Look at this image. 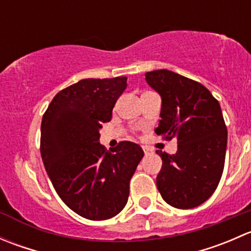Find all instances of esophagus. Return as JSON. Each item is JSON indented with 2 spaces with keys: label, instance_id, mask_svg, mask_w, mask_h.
Segmentation results:
<instances>
[{
  "label": "esophagus",
  "instance_id": "obj_1",
  "mask_svg": "<svg viewBox=\"0 0 251 251\" xmlns=\"http://www.w3.org/2000/svg\"><path fill=\"white\" fill-rule=\"evenodd\" d=\"M142 148H143L144 153H146V154H149V153H151V151H153V149L149 148V147H147V146H143Z\"/></svg>",
  "mask_w": 251,
  "mask_h": 251
}]
</instances>
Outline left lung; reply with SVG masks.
<instances>
[{"label": "left lung", "mask_w": 251, "mask_h": 251, "mask_svg": "<svg viewBox=\"0 0 251 251\" xmlns=\"http://www.w3.org/2000/svg\"><path fill=\"white\" fill-rule=\"evenodd\" d=\"M146 81L161 97L156 135L177 138L176 154L156 151L161 197L177 209L203 204L219 186L225 166L227 127L221 107L205 86L170 70L148 72Z\"/></svg>", "instance_id": "obj_1"}]
</instances>
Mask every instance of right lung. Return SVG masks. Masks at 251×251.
<instances>
[{"label": "right lung", "mask_w": 251, "mask_h": 251, "mask_svg": "<svg viewBox=\"0 0 251 251\" xmlns=\"http://www.w3.org/2000/svg\"><path fill=\"white\" fill-rule=\"evenodd\" d=\"M127 77L85 78L58 92L41 123L42 161L55 192L68 207L85 219L108 220L127 203L130 179L144 153L123 141L107 151L100 130Z\"/></svg>", "instance_id": "right-lung-1"}]
</instances>
